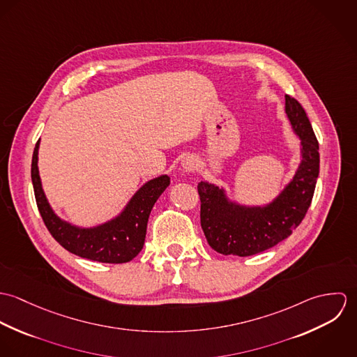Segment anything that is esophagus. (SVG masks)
Wrapping results in <instances>:
<instances>
[{
	"label": "esophagus",
	"mask_w": 357,
	"mask_h": 357,
	"mask_svg": "<svg viewBox=\"0 0 357 357\" xmlns=\"http://www.w3.org/2000/svg\"><path fill=\"white\" fill-rule=\"evenodd\" d=\"M181 166H183V169H184L185 172L194 173V172L198 170L199 162H198V159H197L195 156L191 155V156H185V158L181 160Z\"/></svg>",
	"instance_id": "obj_1"
}]
</instances>
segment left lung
<instances>
[{
  "instance_id": "left-lung-1",
  "label": "left lung",
  "mask_w": 357,
  "mask_h": 357,
  "mask_svg": "<svg viewBox=\"0 0 357 357\" xmlns=\"http://www.w3.org/2000/svg\"><path fill=\"white\" fill-rule=\"evenodd\" d=\"M284 109L301 140V162L272 202L241 204L231 201L224 188L207 181L198 184L201 225L207 243L220 255L248 257L265 252L289 238L305 217L319 176V143L300 102L286 95Z\"/></svg>"
}]
</instances>
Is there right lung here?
<instances>
[{"instance_id": "1", "label": "right lung", "mask_w": 357, "mask_h": 357, "mask_svg": "<svg viewBox=\"0 0 357 357\" xmlns=\"http://www.w3.org/2000/svg\"><path fill=\"white\" fill-rule=\"evenodd\" d=\"M38 149L40 140L33 153L31 181L40 214L54 241L73 255L99 262L123 264L139 255L144 246L150 213L169 187L170 177L162 174L147 181L116 217L100 225L84 228L61 220L53 211L41 184Z\"/></svg>"}]
</instances>
